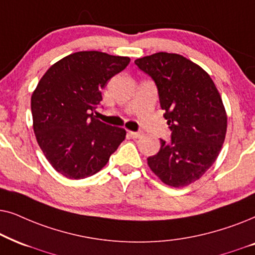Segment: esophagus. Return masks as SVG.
Instances as JSON below:
<instances>
[{"label":"esophagus","mask_w":255,"mask_h":255,"mask_svg":"<svg viewBox=\"0 0 255 255\" xmlns=\"http://www.w3.org/2000/svg\"><path fill=\"white\" fill-rule=\"evenodd\" d=\"M129 136L131 137V138H138L141 136V131H129Z\"/></svg>","instance_id":"1"}]
</instances>
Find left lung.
<instances>
[{"label": "left lung", "instance_id": "1", "mask_svg": "<svg viewBox=\"0 0 255 255\" xmlns=\"http://www.w3.org/2000/svg\"><path fill=\"white\" fill-rule=\"evenodd\" d=\"M152 78L171 140L147 158L151 171L169 186L183 188L215 163L225 140L227 115L211 77L177 53L157 52L135 60Z\"/></svg>", "mask_w": 255, "mask_h": 255}]
</instances>
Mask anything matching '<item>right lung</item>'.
Listing matches in <instances>:
<instances>
[{"mask_svg":"<svg viewBox=\"0 0 255 255\" xmlns=\"http://www.w3.org/2000/svg\"><path fill=\"white\" fill-rule=\"evenodd\" d=\"M128 57L80 51L54 63L31 96L37 142L54 170L70 179L90 177L107 164L126 137L93 115L101 90L129 64Z\"/></svg>","mask_w":255,"mask_h":255,"instance_id":"obj_1","label":"right lung"}]
</instances>
